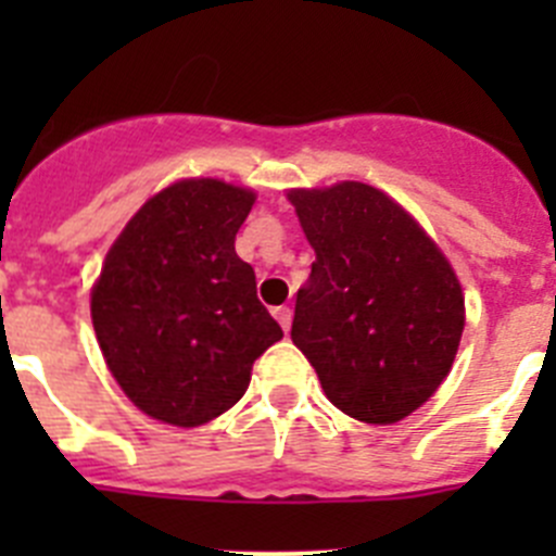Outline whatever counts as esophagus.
<instances>
[{"instance_id":"1","label":"esophagus","mask_w":556,"mask_h":556,"mask_svg":"<svg viewBox=\"0 0 556 556\" xmlns=\"http://www.w3.org/2000/svg\"><path fill=\"white\" fill-rule=\"evenodd\" d=\"M273 314H275V320H278V326H281L283 331H289V328H292V308L278 306Z\"/></svg>"}]
</instances>
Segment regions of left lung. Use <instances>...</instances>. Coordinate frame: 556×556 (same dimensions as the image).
Returning a JSON list of instances; mask_svg holds the SVG:
<instances>
[{"label": "left lung", "mask_w": 556, "mask_h": 556, "mask_svg": "<svg viewBox=\"0 0 556 556\" xmlns=\"http://www.w3.org/2000/svg\"><path fill=\"white\" fill-rule=\"evenodd\" d=\"M314 248L292 342L323 392L362 424H397L454 365L465 298L454 267L384 191L358 180L287 194Z\"/></svg>", "instance_id": "1"}]
</instances>
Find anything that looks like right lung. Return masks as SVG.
I'll return each instance as SVG.
<instances>
[{
    "instance_id": "obj_1",
    "label": "right lung",
    "mask_w": 556,
    "mask_h": 556,
    "mask_svg": "<svg viewBox=\"0 0 556 556\" xmlns=\"http://www.w3.org/2000/svg\"><path fill=\"white\" fill-rule=\"evenodd\" d=\"M253 203L225 180H178L108 250L91 289L97 342L116 384L161 424L194 429L228 412L283 337L233 248Z\"/></svg>"
}]
</instances>
